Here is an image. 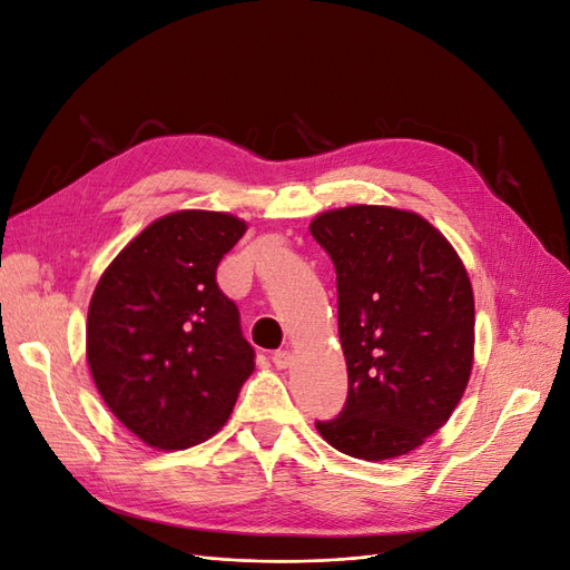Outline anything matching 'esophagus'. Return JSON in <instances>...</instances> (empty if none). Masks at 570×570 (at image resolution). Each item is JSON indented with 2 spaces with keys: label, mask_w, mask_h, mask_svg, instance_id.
I'll return each mask as SVG.
<instances>
[{
  "label": "esophagus",
  "mask_w": 570,
  "mask_h": 570,
  "mask_svg": "<svg viewBox=\"0 0 570 570\" xmlns=\"http://www.w3.org/2000/svg\"><path fill=\"white\" fill-rule=\"evenodd\" d=\"M271 358H273V364L278 366V368H287L289 361H292V354L287 350H281V352H275Z\"/></svg>",
  "instance_id": "1"
}]
</instances>
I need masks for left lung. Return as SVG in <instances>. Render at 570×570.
<instances>
[{
  "label": "left lung",
  "instance_id": "obj_1",
  "mask_svg": "<svg viewBox=\"0 0 570 570\" xmlns=\"http://www.w3.org/2000/svg\"><path fill=\"white\" fill-rule=\"evenodd\" d=\"M337 273L347 402L321 438L364 461L404 456L450 421L473 368L469 273L430 223L354 204L308 226Z\"/></svg>",
  "mask_w": 570,
  "mask_h": 570
}]
</instances>
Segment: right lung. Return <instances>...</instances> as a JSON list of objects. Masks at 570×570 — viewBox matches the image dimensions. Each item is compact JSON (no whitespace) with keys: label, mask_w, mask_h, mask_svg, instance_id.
I'll return each instance as SVG.
<instances>
[{"label":"right lung","mask_w":570,"mask_h":570,"mask_svg":"<svg viewBox=\"0 0 570 570\" xmlns=\"http://www.w3.org/2000/svg\"><path fill=\"white\" fill-rule=\"evenodd\" d=\"M245 230L220 212L168 214L130 239L95 287L92 381L114 416L157 450L216 435L254 371L237 306L216 283Z\"/></svg>","instance_id":"add662e5"}]
</instances>
